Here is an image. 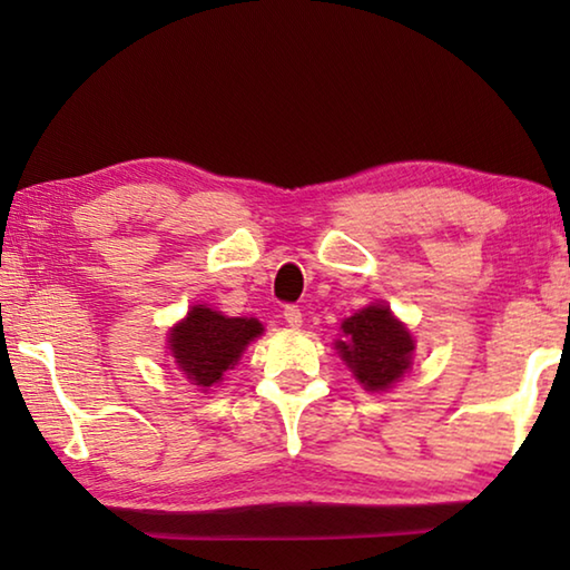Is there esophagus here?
Returning <instances> with one entry per match:
<instances>
[{"instance_id":"1","label":"esophagus","mask_w":570,"mask_h":570,"mask_svg":"<svg viewBox=\"0 0 570 570\" xmlns=\"http://www.w3.org/2000/svg\"><path fill=\"white\" fill-rule=\"evenodd\" d=\"M284 320H286L288 326H294V330H298V326H302V308L294 306V304L284 306Z\"/></svg>"}]
</instances>
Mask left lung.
Listing matches in <instances>:
<instances>
[{
  "instance_id": "obj_1",
  "label": "left lung",
  "mask_w": 570,
  "mask_h": 570,
  "mask_svg": "<svg viewBox=\"0 0 570 570\" xmlns=\"http://www.w3.org/2000/svg\"><path fill=\"white\" fill-rule=\"evenodd\" d=\"M346 342H336L342 360L366 390H387L410 366L412 336L387 306H366L342 324Z\"/></svg>"
}]
</instances>
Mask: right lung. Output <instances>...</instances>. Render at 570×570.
<instances>
[{
  "mask_svg": "<svg viewBox=\"0 0 570 570\" xmlns=\"http://www.w3.org/2000/svg\"><path fill=\"white\" fill-rule=\"evenodd\" d=\"M262 332L264 326L256 320H228L206 306H193L186 322H180L170 334V352L180 372H186L193 384L208 390Z\"/></svg>",
  "mask_w": 570,
  "mask_h": 570,
  "instance_id": "1",
  "label": "right lung"
}]
</instances>
